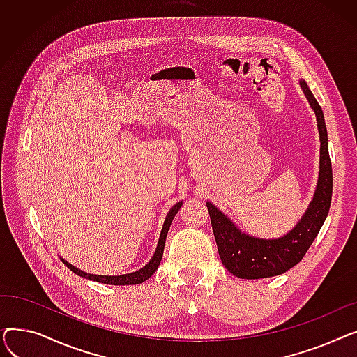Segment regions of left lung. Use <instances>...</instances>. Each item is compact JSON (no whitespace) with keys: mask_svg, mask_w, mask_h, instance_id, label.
Masks as SVG:
<instances>
[{"mask_svg":"<svg viewBox=\"0 0 357 357\" xmlns=\"http://www.w3.org/2000/svg\"><path fill=\"white\" fill-rule=\"evenodd\" d=\"M305 97L315 112L320 133V175L317 191L305 215L287 236L273 240L256 238L243 234L234 224L217 210L211 202L207 208L222 265L241 279L271 278L287 272L303 260L314 238L320 231L330 210L333 194V169L328 155V139L324 114L305 81H299Z\"/></svg>","mask_w":357,"mask_h":357,"instance_id":"obj_1","label":"left lung"}]
</instances>
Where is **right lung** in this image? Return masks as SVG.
Here are the masks:
<instances>
[{
	"mask_svg": "<svg viewBox=\"0 0 357 357\" xmlns=\"http://www.w3.org/2000/svg\"><path fill=\"white\" fill-rule=\"evenodd\" d=\"M182 202H178L175 204L174 207L171 208V211L167 213L166 215V220L163 222V229H162V233H160V237H159V243H158V248H156V252L152 257V260L149 261V264L142 268L140 271L137 272H133V273H127V275H120V276H102V275H91V273H86L84 271H79L78 268L72 266L70 264H68L66 260L62 259L63 264L73 272L77 273L82 278H86V279H91V280H97V282H102V284H108V285H137V284H142L144 282V280H147L150 276H152L156 269L159 268L160 265V260H162V256H163V248H165V241H166V236H167V230L169 227H171V222L175 217V214L179 211Z\"/></svg>",
	"mask_w": 357,
	"mask_h": 357,
	"instance_id": "obj_1",
	"label": "right lung"
}]
</instances>
